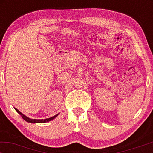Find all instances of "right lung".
I'll list each match as a JSON object with an SVG mask.
<instances>
[{"label":"right lung","mask_w":153,"mask_h":153,"mask_svg":"<svg viewBox=\"0 0 153 153\" xmlns=\"http://www.w3.org/2000/svg\"><path fill=\"white\" fill-rule=\"evenodd\" d=\"M15 110L16 111V112L18 113V114H19L21 116H22V117L25 120L27 121V122L28 123H47V122H49V121L53 120V119H54L56 118V116H58L57 115H56V116H54L53 117H51V118H47V119H45V120H43V119H42V120H37V119H31V118H28V117H26V116H24V114H22V113H21L19 111L16 109V108H15Z\"/></svg>","instance_id":"1"}]
</instances>
